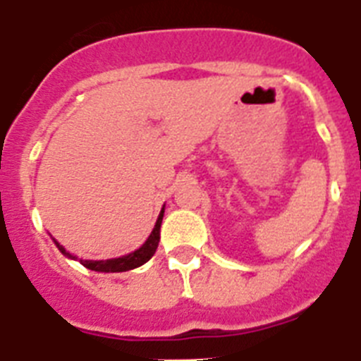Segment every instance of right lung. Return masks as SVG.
I'll list each match as a JSON object with an SVG mask.
<instances>
[{"mask_svg": "<svg viewBox=\"0 0 361 361\" xmlns=\"http://www.w3.org/2000/svg\"><path fill=\"white\" fill-rule=\"evenodd\" d=\"M162 217H164V208L162 212H160L159 219L154 223L153 232L149 234V238L145 240V243L140 249H136L130 255H125L121 258H110V260H79L86 269L92 271H99V273H121V271H129V269H136V267L144 266L145 262L151 260V256L157 252V247H159L160 241V225H162ZM56 247H59V251L62 252L68 258H73L75 260V256H71L70 252L64 249V247L55 241Z\"/></svg>", "mask_w": 361, "mask_h": 361, "instance_id": "obj_1", "label": "right lung"}]
</instances>
